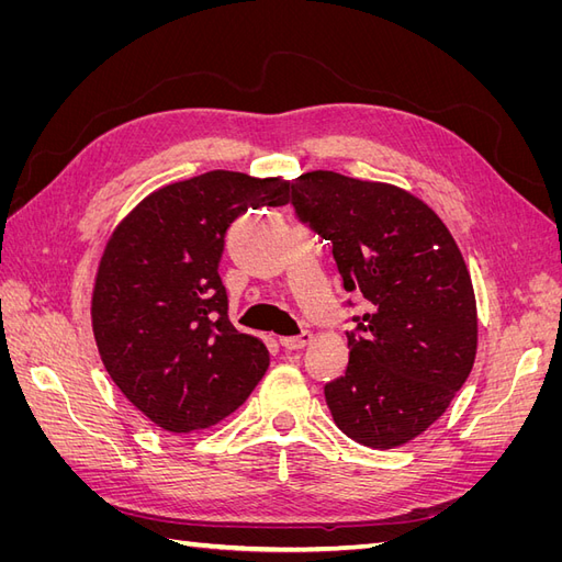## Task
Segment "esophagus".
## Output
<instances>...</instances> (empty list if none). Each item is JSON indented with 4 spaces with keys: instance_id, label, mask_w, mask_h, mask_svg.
Segmentation results:
<instances>
[{
    "instance_id": "1",
    "label": "esophagus",
    "mask_w": 562,
    "mask_h": 562,
    "mask_svg": "<svg viewBox=\"0 0 562 562\" xmlns=\"http://www.w3.org/2000/svg\"><path fill=\"white\" fill-rule=\"evenodd\" d=\"M312 342V333H300V335H295V337H281V347L283 349H288V351H300V349H304Z\"/></svg>"
}]
</instances>
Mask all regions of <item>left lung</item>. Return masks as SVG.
I'll use <instances>...</instances> for the list:
<instances>
[{"label": "left lung", "instance_id": "8db88e82", "mask_svg": "<svg viewBox=\"0 0 562 562\" xmlns=\"http://www.w3.org/2000/svg\"><path fill=\"white\" fill-rule=\"evenodd\" d=\"M291 190L300 223L333 244L345 291L370 302L351 318L347 372L323 389L330 415L356 443L398 448L446 413L473 368L479 318L462 252L401 187L312 171Z\"/></svg>", "mask_w": 562, "mask_h": 562}]
</instances>
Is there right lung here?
Segmentation results:
<instances>
[{
	"label": "right lung",
	"mask_w": 562,
	"mask_h": 562,
	"mask_svg": "<svg viewBox=\"0 0 562 562\" xmlns=\"http://www.w3.org/2000/svg\"><path fill=\"white\" fill-rule=\"evenodd\" d=\"M291 182L211 171L135 206L95 274L93 335L112 382L171 434L213 427L262 380L269 351L236 330L217 265L248 209L283 206Z\"/></svg>",
	"instance_id": "obj_1"
}]
</instances>
